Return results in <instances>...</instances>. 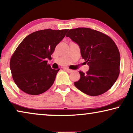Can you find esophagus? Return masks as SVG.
<instances>
[{"label": "esophagus", "mask_w": 133, "mask_h": 133, "mask_svg": "<svg viewBox=\"0 0 133 133\" xmlns=\"http://www.w3.org/2000/svg\"><path fill=\"white\" fill-rule=\"evenodd\" d=\"M64 70H66L68 72H71L72 71V70H70V69H69L68 68H67V67H65Z\"/></svg>", "instance_id": "1"}]
</instances>
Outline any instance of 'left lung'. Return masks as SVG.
<instances>
[{"instance_id":"1","label":"left lung","mask_w":133,"mask_h":133,"mask_svg":"<svg viewBox=\"0 0 133 133\" xmlns=\"http://www.w3.org/2000/svg\"><path fill=\"white\" fill-rule=\"evenodd\" d=\"M66 36L79 45L90 67L86 73L79 71L81 78L74 83L76 88L92 96L110 90L120 72L121 56L115 42L105 34L88 28L71 29Z\"/></svg>"}]
</instances>
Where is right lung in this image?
Returning a JSON list of instances; mask_svg holds the SVG:
<instances>
[{
	"label": "right lung",
	"mask_w": 133,
	"mask_h": 133,
	"mask_svg": "<svg viewBox=\"0 0 133 133\" xmlns=\"http://www.w3.org/2000/svg\"><path fill=\"white\" fill-rule=\"evenodd\" d=\"M68 31H37L20 43L11 57L10 66L12 79L22 91L39 95L52 86L60 69H52L46 60L51 58L56 45Z\"/></svg>",
	"instance_id": "right-lung-1"
}]
</instances>
